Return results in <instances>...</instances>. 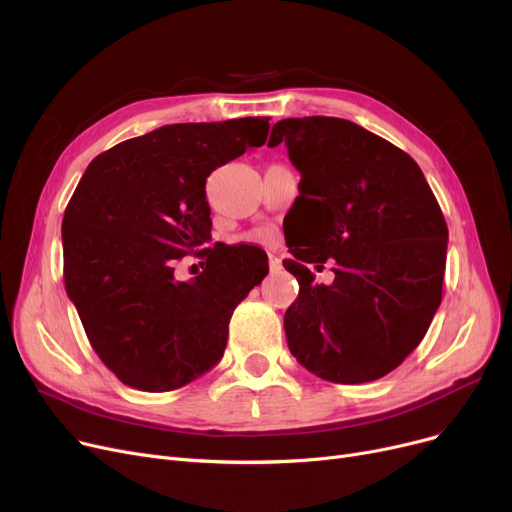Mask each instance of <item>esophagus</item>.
Returning <instances> with one entry per match:
<instances>
[{"label":"esophagus","instance_id":"obj_1","mask_svg":"<svg viewBox=\"0 0 512 512\" xmlns=\"http://www.w3.org/2000/svg\"><path fill=\"white\" fill-rule=\"evenodd\" d=\"M268 259H270V270H272V272H276V270H280V268H282V259H280L278 255L270 253V255H268Z\"/></svg>","mask_w":512,"mask_h":512}]
</instances>
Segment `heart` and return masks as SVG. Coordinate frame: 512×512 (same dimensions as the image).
Instances as JSON below:
<instances>
[{
  "mask_svg": "<svg viewBox=\"0 0 512 512\" xmlns=\"http://www.w3.org/2000/svg\"><path fill=\"white\" fill-rule=\"evenodd\" d=\"M255 238L261 240V242H270V240H272V234H270V232H261V234H257Z\"/></svg>",
  "mask_w": 512,
  "mask_h": 512,
  "instance_id": "obj_1",
  "label": "heart"
}]
</instances>
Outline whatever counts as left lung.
I'll return each instance as SVG.
<instances>
[{
  "mask_svg": "<svg viewBox=\"0 0 512 512\" xmlns=\"http://www.w3.org/2000/svg\"><path fill=\"white\" fill-rule=\"evenodd\" d=\"M299 169L301 230L284 268L299 282L286 309L288 349L311 374L358 385L389 374L425 337L441 303L448 226L416 161L337 117L282 119ZM336 259V280L316 285L308 263Z\"/></svg>",
  "mask_w": 512,
  "mask_h": 512,
  "instance_id": "8db88e82",
  "label": "left lung"
}]
</instances>
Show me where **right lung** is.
Masks as SVG:
<instances>
[{"label":"right lung","mask_w":512,"mask_h":512,"mask_svg":"<svg viewBox=\"0 0 512 512\" xmlns=\"http://www.w3.org/2000/svg\"><path fill=\"white\" fill-rule=\"evenodd\" d=\"M268 117L175 123L90 163L62 219L64 286L98 358L140 391H173L224 355L234 307L268 274L249 249L211 240V171L268 140ZM206 270L175 281L177 258Z\"/></svg>","instance_id":"obj_1"}]
</instances>
